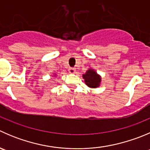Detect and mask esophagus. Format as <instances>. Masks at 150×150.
Masks as SVG:
<instances>
[{
  "label": "esophagus",
  "mask_w": 150,
  "mask_h": 150,
  "mask_svg": "<svg viewBox=\"0 0 150 150\" xmlns=\"http://www.w3.org/2000/svg\"><path fill=\"white\" fill-rule=\"evenodd\" d=\"M68 70H69V73H71V74H73L75 72V69L74 67H69Z\"/></svg>",
  "instance_id": "obj_1"
}]
</instances>
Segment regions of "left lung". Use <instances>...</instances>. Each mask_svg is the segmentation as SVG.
I'll return each mask as SVG.
<instances>
[{
	"label": "left lung",
	"instance_id": "8db88e82",
	"mask_svg": "<svg viewBox=\"0 0 150 150\" xmlns=\"http://www.w3.org/2000/svg\"><path fill=\"white\" fill-rule=\"evenodd\" d=\"M83 78L85 79L86 84L91 88H96L99 86L100 83V77L92 69H89L83 75Z\"/></svg>",
	"mask_w": 150,
	"mask_h": 150
}]
</instances>
